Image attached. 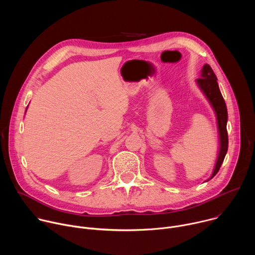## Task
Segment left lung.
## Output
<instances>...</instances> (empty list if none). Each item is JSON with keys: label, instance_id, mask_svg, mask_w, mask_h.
Here are the masks:
<instances>
[{"label": "left lung", "instance_id": "obj_1", "mask_svg": "<svg viewBox=\"0 0 255 255\" xmlns=\"http://www.w3.org/2000/svg\"><path fill=\"white\" fill-rule=\"evenodd\" d=\"M196 84L213 108L217 120L218 134H219V150H218V155L213 172L211 176L207 180H205L208 181L212 179L217 174V172L219 171L228 150V113L225 101L217 83V77L209 64H204L201 71V78L196 80Z\"/></svg>", "mask_w": 255, "mask_h": 255}]
</instances>
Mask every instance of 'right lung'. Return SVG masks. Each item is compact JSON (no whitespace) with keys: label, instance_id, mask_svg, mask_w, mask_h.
I'll list each match as a JSON object with an SVG mask.
<instances>
[{"label":"right lung","instance_id":"obj_1","mask_svg":"<svg viewBox=\"0 0 255 255\" xmlns=\"http://www.w3.org/2000/svg\"><path fill=\"white\" fill-rule=\"evenodd\" d=\"M26 111H27V108H26Z\"/></svg>","mask_w":255,"mask_h":255}]
</instances>
